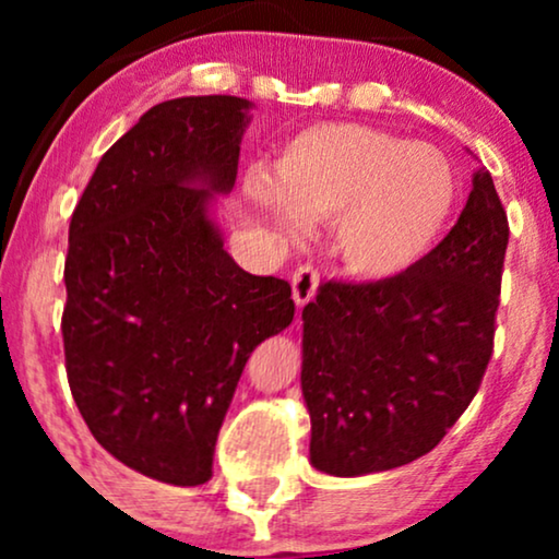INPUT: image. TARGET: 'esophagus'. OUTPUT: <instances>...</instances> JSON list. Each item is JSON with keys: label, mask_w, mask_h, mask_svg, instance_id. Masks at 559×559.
Instances as JSON below:
<instances>
[{"label": "esophagus", "mask_w": 559, "mask_h": 559, "mask_svg": "<svg viewBox=\"0 0 559 559\" xmlns=\"http://www.w3.org/2000/svg\"><path fill=\"white\" fill-rule=\"evenodd\" d=\"M320 282V272L312 264H300L293 274V297L297 302V308H305L312 297H316Z\"/></svg>", "instance_id": "34e87169"}]
</instances>
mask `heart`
Instances as JSON below:
<instances>
[{
    "label": "heart",
    "instance_id": "heart-1",
    "mask_svg": "<svg viewBox=\"0 0 559 559\" xmlns=\"http://www.w3.org/2000/svg\"><path fill=\"white\" fill-rule=\"evenodd\" d=\"M274 180L249 178V198L289 234L302 218L333 221V249L350 274L386 280L430 254L455 209L457 180L430 144L364 124L305 129Z\"/></svg>",
    "mask_w": 559,
    "mask_h": 559
}]
</instances>
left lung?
<instances>
[{
  "label": "left lung",
  "mask_w": 559,
  "mask_h": 559,
  "mask_svg": "<svg viewBox=\"0 0 559 559\" xmlns=\"http://www.w3.org/2000/svg\"><path fill=\"white\" fill-rule=\"evenodd\" d=\"M509 221L488 170L450 234L396 277L328 280L302 310L310 463L331 476L400 468L438 445L493 354Z\"/></svg>",
  "instance_id": "1"
}]
</instances>
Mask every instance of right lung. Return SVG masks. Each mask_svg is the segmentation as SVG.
Masks as SVG:
<instances>
[{
    "label": "right lung",
    "mask_w": 559,
    "mask_h": 559,
    "mask_svg": "<svg viewBox=\"0 0 559 559\" xmlns=\"http://www.w3.org/2000/svg\"><path fill=\"white\" fill-rule=\"evenodd\" d=\"M239 96L144 114L91 175L68 228V384L98 445L163 484L213 476L251 350L293 323V287L243 272L209 216L234 188Z\"/></svg>",
    "instance_id": "obj_1"
}]
</instances>
